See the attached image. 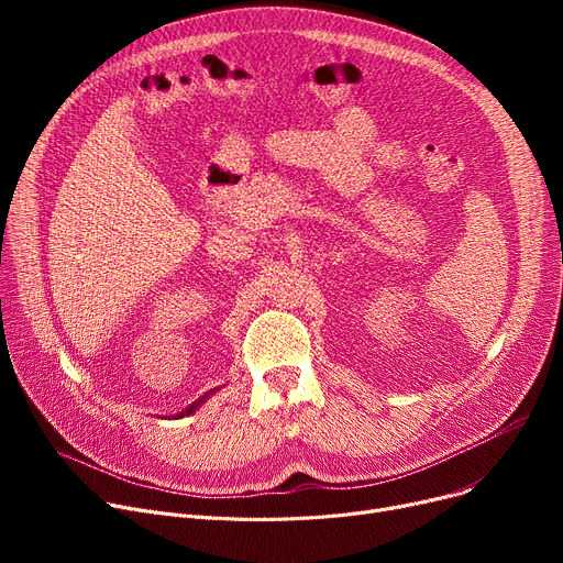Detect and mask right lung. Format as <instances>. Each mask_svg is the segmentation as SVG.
Wrapping results in <instances>:
<instances>
[{"label":"right lung","instance_id":"add662e5","mask_svg":"<svg viewBox=\"0 0 563 563\" xmlns=\"http://www.w3.org/2000/svg\"><path fill=\"white\" fill-rule=\"evenodd\" d=\"M217 390H219V388H214V390H210V393H205V395H202V397H200L198 401L189 404V406H187L185 410H180V412H175V416H173V418H175V420H180V418H187V416H191V412H196V410H198V406H200V404H205L207 399H210V395H214Z\"/></svg>","mask_w":563,"mask_h":563}]
</instances>
